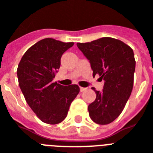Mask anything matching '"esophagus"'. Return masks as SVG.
Instances as JSON below:
<instances>
[{
	"label": "esophagus",
	"mask_w": 153,
	"mask_h": 153,
	"mask_svg": "<svg viewBox=\"0 0 153 153\" xmlns=\"http://www.w3.org/2000/svg\"><path fill=\"white\" fill-rule=\"evenodd\" d=\"M86 88H83V87H80V91L81 92H84V91L86 90Z\"/></svg>",
	"instance_id": "1"
}]
</instances>
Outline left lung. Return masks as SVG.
Wrapping results in <instances>:
<instances>
[{
    "label": "left lung",
    "instance_id": "1",
    "mask_svg": "<svg viewBox=\"0 0 153 153\" xmlns=\"http://www.w3.org/2000/svg\"><path fill=\"white\" fill-rule=\"evenodd\" d=\"M77 47L89 61L92 75L98 74L104 81L102 91L95 90L96 100L88 105L89 117L96 124H110L121 114L131 93L135 71L133 50L110 37L78 43Z\"/></svg>",
    "mask_w": 153,
    "mask_h": 153
}]
</instances>
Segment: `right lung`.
Segmentation results:
<instances>
[{"mask_svg": "<svg viewBox=\"0 0 153 153\" xmlns=\"http://www.w3.org/2000/svg\"><path fill=\"white\" fill-rule=\"evenodd\" d=\"M74 43L52 38L37 42L27 50L17 69L19 87L27 103L43 122L57 124L65 120L77 95V85L53 82L61 66V56Z\"/></svg>", "mask_w": 153, "mask_h": 153, "instance_id": "obj_1", "label": "right lung"}]
</instances>
